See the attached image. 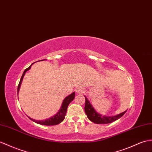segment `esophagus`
<instances>
[{
    "label": "esophagus",
    "mask_w": 152,
    "mask_h": 152,
    "mask_svg": "<svg viewBox=\"0 0 152 152\" xmlns=\"http://www.w3.org/2000/svg\"><path fill=\"white\" fill-rule=\"evenodd\" d=\"M76 92L78 94H83L85 93V89L82 87H78L76 89Z\"/></svg>",
    "instance_id": "1"
}]
</instances>
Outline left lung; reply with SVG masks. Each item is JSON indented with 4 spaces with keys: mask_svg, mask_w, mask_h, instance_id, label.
I'll return each mask as SVG.
<instances>
[{
    "mask_svg": "<svg viewBox=\"0 0 152 152\" xmlns=\"http://www.w3.org/2000/svg\"><path fill=\"white\" fill-rule=\"evenodd\" d=\"M85 98H86V105H85V112L87 115V118H89L91 122H93L94 123H96V124H109V123H111L113 122H114L116 120L119 119L121 117L124 115L126 112L127 111H125L123 113H121L116 116H102V115L99 114L98 113L96 112V111H95V109L93 107V105H91V104L89 102V101L88 100L86 96H85Z\"/></svg>",
    "mask_w": 152,
    "mask_h": 152,
    "instance_id": "1",
    "label": "left lung"
}]
</instances>
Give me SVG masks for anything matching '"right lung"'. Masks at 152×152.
I'll list each match as a JSON object with an SVG mask.
<instances>
[{"mask_svg": "<svg viewBox=\"0 0 152 152\" xmlns=\"http://www.w3.org/2000/svg\"><path fill=\"white\" fill-rule=\"evenodd\" d=\"M40 61H43V60H40ZM32 65H33V63L29 66V67H28L24 71L22 76H21V78H20V80L19 82V83L18 85V87H17V93H19V91L20 84H21V83H22V81H23V77H24V75H25V73L26 72V71H28V70L30 69L31 66ZM75 96V92L72 93V94H70V95H69L68 96H66L64 99V100H63L62 105H61V108H60L59 111L57 113V114H56L54 116H52V117H50V118L45 120V121H37V120L31 118L30 117H29V116H28V117L31 120V121H32L36 123H37V124H39L45 125V126L57 125V124H59V123H61L63 121V120L65 119V115H66V110H67L68 105L70 103V102H71L74 100Z\"/></svg>", "mask_w": 152, "mask_h": 152, "instance_id": "1", "label": "right lung"}]
</instances>
